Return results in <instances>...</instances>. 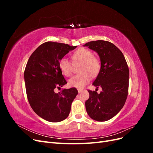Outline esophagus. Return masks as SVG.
Segmentation results:
<instances>
[{"instance_id":"34e87169","label":"esophagus","mask_w":153,"mask_h":153,"mask_svg":"<svg viewBox=\"0 0 153 153\" xmlns=\"http://www.w3.org/2000/svg\"><path fill=\"white\" fill-rule=\"evenodd\" d=\"M82 91H83L82 89H78V92H79V93H80V92H82Z\"/></svg>"}]
</instances>
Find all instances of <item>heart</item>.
Listing matches in <instances>:
<instances>
[{"mask_svg":"<svg viewBox=\"0 0 153 153\" xmlns=\"http://www.w3.org/2000/svg\"><path fill=\"white\" fill-rule=\"evenodd\" d=\"M74 64L81 63L79 67L80 73L73 76L68 81L70 87L82 88L86 85L91 80V76H95L98 75L101 69L100 59L93 56V53L89 49L82 48L77 50L72 55ZM60 70L66 76H70L73 73V66L67 59L62 58L59 61Z\"/></svg>","mask_w":153,"mask_h":153,"instance_id":"heart-1","label":"heart"}]
</instances>
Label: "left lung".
I'll return each mask as SVG.
<instances>
[{"mask_svg":"<svg viewBox=\"0 0 153 153\" xmlns=\"http://www.w3.org/2000/svg\"><path fill=\"white\" fill-rule=\"evenodd\" d=\"M98 53L101 69L93 85L102 88L88 90L89 98L85 101L89 117L97 121H106L117 114L124 105L128 94L129 69L124 55L116 46L107 41L97 40L84 45Z\"/></svg>","mask_w":153,"mask_h":153,"instance_id":"1","label":"left lung"}]
</instances>
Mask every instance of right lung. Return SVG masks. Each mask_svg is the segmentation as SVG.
I'll return each mask as SVG.
<instances>
[{
	"instance_id": "1",
	"label": "right lung",
	"mask_w": 153,
	"mask_h": 153,
	"mask_svg": "<svg viewBox=\"0 0 153 153\" xmlns=\"http://www.w3.org/2000/svg\"><path fill=\"white\" fill-rule=\"evenodd\" d=\"M75 48L76 46L48 41L35 50L27 63L24 79L27 99L34 112L47 121L66 119L78 94L75 87L54 92L67 84L60 70L59 61Z\"/></svg>"
}]
</instances>
